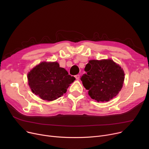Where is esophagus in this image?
Returning <instances> with one entry per match:
<instances>
[{
  "mask_svg": "<svg viewBox=\"0 0 149 149\" xmlns=\"http://www.w3.org/2000/svg\"><path fill=\"white\" fill-rule=\"evenodd\" d=\"M75 77L76 80H79V79H80V75H76L75 76Z\"/></svg>",
  "mask_w": 149,
  "mask_h": 149,
  "instance_id": "obj_1",
  "label": "esophagus"
}]
</instances>
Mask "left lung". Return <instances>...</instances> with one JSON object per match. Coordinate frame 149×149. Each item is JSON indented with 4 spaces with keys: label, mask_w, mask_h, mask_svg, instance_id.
I'll return each mask as SVG.
<instances>
[{
    "label": "left lung",
    "mask_w": 149,
    "mask_h": 149,
    "mask_svg": "<svg viewBox=\"0 0 149 149\" xmlns=\"http://www.w3.org/2000/svg\"><path fill=\"white\" fill-rule=\"evenodd\" d=\"M81 80L88 94L98 102L109 101L122 89L124 72L112 60H91L86 65Z\"/></svg>",
    "instance_id": "obj_1"
}]
</instances>
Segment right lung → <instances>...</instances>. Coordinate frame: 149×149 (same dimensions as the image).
Listing matches in <instances>:
<instances>
[{
	"instance_id": "obj_1",
	"label": "right lung",
	"mask_w": 149,
	"mask_h": 149,
	"mask_svg": "<svg viewBox=\"0 0 149 149\" xmlns=\"http://www.w3.org/2000/svg\"><path fill=\"white\" fill-rule=\"evenodd\" d=\"M75 80L56 61L42 62L28 74V84L32 92L49 101L61 97Z\"/></svg>"
}]
</instances>
